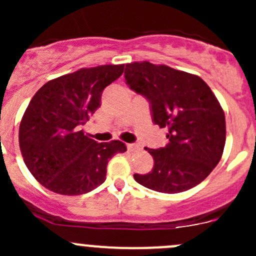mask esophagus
Returning <instances> with one entry per match:
<instances>
[{
  "mask_svg": "<svg viewBox=\"0 0 256 256\" xmlns=\"http://www.w3.org/2000/svg\"><path fill=\"white\" fill-rule=\"evenodd\" d=\"M126 146H128V151H131V152L138 151V150H140V146H138V144H126Z\"/></svg>",
  "mask_w": 256,
  "mask_h": 256,
  "instance_id": "obj_1",
  "label": "esophagus"
}]
</instances>
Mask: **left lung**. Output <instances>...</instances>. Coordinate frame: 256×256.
<instances>
[{"label":"left lung","instance_id":"obj_1","mask_svg":"<svg viewBox=\"0 0 256 256\" xmlns=\"http://www.w3.org/2000/svg\"><path fill=\"white\" fill-rule=\"evenodd\" d=\"M126 84L146 98L152 121L168 130V144L146 148L154 168L134 174L138 183L161 193H180L200 184L220 161L226 116L203 79L150 62L126 64Z\"/></svg>","mask_w":256,"mask_h":256}]
</instances>
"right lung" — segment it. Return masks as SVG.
<instances>
[{
  "instance_id": "add662e5",
  "label": "right lung",
  "mask_w": 256,
  "mask_h": 256,
  "mask_svg": "<svg viewBox=\"0 0 256 256\" xmlns=\"http://www.w3.org/2000/svg\"><path fill=\"white\" fill-rule=\"evenodd\" d=\"M124 64L82 68L49 80L34 94L20 125V148L33 177L54 193L79 196L106 180L118 140L96 142L80 126L100 108L108 85L120 78Z\"/></svg>"
}]
</instances>
